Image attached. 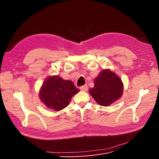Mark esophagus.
I'll use <instances>...</instances> for the list:
<instances>
[{"mask_svg": "<svg viewBox=\"0 0 159 159\" xmlns=\"http://www.w3.org/2000/svg\"><path fill=\"white\" fill-rule=\"evenodd\" d=\"M88 89V87L87 85H82V86H81V87H80V89H81V91H87Z\"/></svg>", "mask_w": 159, "mask_h": 159, "instance_id": "obj_1", "label": "esophagus"}]
</instances>
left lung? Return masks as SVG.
<instances>
[{
  "mask_svg": "<svg viewBox=\"0 0 159 159\" xmlns=\"http://www.w3.org/2000/svg\"><path fill=\"white\" fill-rule=\"evenodd\" d=\"M123 90L121 80L109 70H104L94 80L89 93L102 106H108L121 98Z\"/></svg>",
  "mask_w": 159,
  "mask_h": 159,
  "instance_id": "left-lung-1",
  "label": "left lung"
}]
</instances>
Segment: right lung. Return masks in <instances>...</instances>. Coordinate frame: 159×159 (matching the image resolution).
<instances>
[{
	"instance_id": "obj_1",
	"label": "right lung",
	"mask_w": 159,
	"mask_h": 159,
	"mask_svg": "<svg viewBox=\"0 0 159 159\" xmlns=\"http://www.w3.org/2000/svg\"><path fill=\"white\" fill-rule=\"evenodd\" d=\"M79 91L72 81L56 75L44 81L39 95L47 107L60 111L68 106L71 98Z\"/></svg>"
}]
</instances>
